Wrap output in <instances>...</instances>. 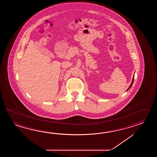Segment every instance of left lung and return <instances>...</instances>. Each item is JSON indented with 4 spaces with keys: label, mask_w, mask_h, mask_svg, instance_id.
Segmentation results:
<instances>
[{
    "label": "left lung",
    "mask_w": 157,
    "mask_h": 157,
    "mask_svg": "<svg viewBox=\"0 0 157 157\" xmlns=\"http://www.w3.org/2000/svg\"><path fill=\"white\" fill-rule=\"evenodd\" d=\"M133 80H134V77H133V79H132V82H131V84L130 86V87H128V89H127V90H128V89L130 88L131 87V86H132V83H133Z\"/></svg>",
    "instance_id": "left-lung-1"
}]
</instances>
